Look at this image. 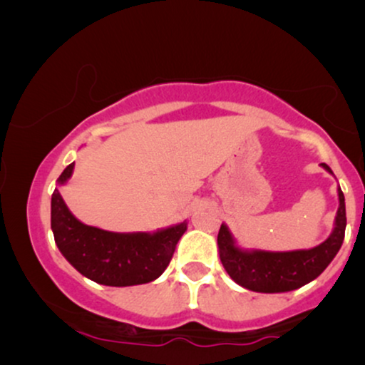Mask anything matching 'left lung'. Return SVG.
Returning <instances> with one entry per match:
<instances>
[{"instance_id": "8db88e82", "label": "left lung", "mask_w": 365, "mask_h": 365, "mask_svg": "<svg viewBox=\"0 0 365 365\" xmlns=\"http://www.w3.org/2000/svg\"><path fill=\"white\" fill-rule=\"evenodd\" d=\"M329 174L332 169L321 164ZM339 207L331 236L311 249L296 251H262V249H244L226 224H221L217 234L219 257L226 272L239 286L254 292L277 294L299 289L321 276L332 259L337 256L346 234V199L341 186L337 187Z\"/></svg>"}]
</instances>
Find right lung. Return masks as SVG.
<instances>
[{
	"instance_id": "add662e5",
	"label": "right lung",
	"mask_w": 365,
	"mask_h": 365,
	"mask_svg": "<svg viewBox=\"0 0 365 365\" xmlns=\"http://www.w3.org/2000/svg\"><path fill=\"white\" fill-rule=\"evenodd\" d=\"M74 163L58 178L51 196V229L64 259L84 277L103 286L126 287L151 282L169 266L187 221L153 232H113L74 217L59 186L73 176Z\"/></svg>"
}]
</instances>
